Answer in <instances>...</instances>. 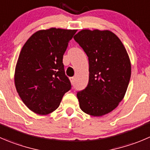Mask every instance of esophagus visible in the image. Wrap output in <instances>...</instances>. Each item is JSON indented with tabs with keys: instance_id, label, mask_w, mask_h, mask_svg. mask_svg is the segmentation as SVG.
<instances>
[{
	"instance_id": "obj_1",
	"label": "esophagus",
	"mask_w": 150,
	"mask_h": 150,
	"mask_svg": "<svg viewBox=\"0 0 150 150\" xmlns=\"http://www.w3.org/2000/svg\"><path fill=\"white\" fill-rule=\"evenodd\" d=\"M69 79H70V81L71 83H72V84H74V83H75V78H74V77H72V78H70Z\"/></svg>"
}]
</instances>
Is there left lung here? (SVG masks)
<instances>
[{
  "mask_svg": "<svg viewBox=\"0 0 150 150\" xmlns=\"http://www.w3.org/2000/svg\"><path fill=\"white\" fill-rule=\"evenodd\" d=\"M74 40L89 64L88 85L77 92L80 108L94 117L108 114L122 100L130 82L131 65L125 47L110 30H82Z\"/></svg>",
  "mask_w": 150,
  "mask_h": 150,
  "instance_id": "left-lung-1",
  "label": "left lung"
}]
</instances>
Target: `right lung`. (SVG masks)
Listing matches in <instances>:
<instances>
[{"instance_id": "right-lung-1", "label": "right lung", "mask_w": 150, "mask_h": 150, "mask_svg": "<svg viewBox=\"0 0 150 150\" xmlns=\"http://www.w3.org/2000/svg\"><path fill=\"white\" fill-rule=\"evenodd\" d=\"M76 31L55 28L39 30L22 48L14 83L24 104L36 114L46 115L56 110L72 88L63 56Z\"/></svg>"}]
</instances>
